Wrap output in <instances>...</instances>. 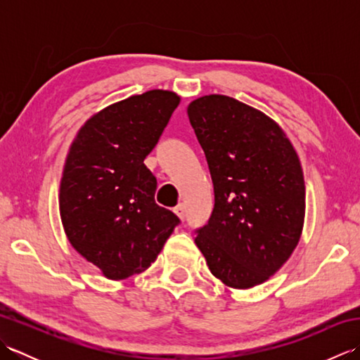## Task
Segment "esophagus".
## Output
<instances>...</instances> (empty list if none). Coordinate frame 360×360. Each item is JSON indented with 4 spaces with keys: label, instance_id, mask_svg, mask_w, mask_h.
I'll list each match as a JSON object with an SVG mask.
<instances>
[{
    "label": "esophagus",
    "instance_id": "esophagus-1",
    "mask_svg": "<svg viewBox=\"0 0 360 360\" xmlns=\"http://www.w3.org/2000/svg\"><path fill=\"white\" fill-rule=\"evenodd\" d=\"M174 213H176V215H178L181 219H184V217H186V205L182 204V202L176 205V207H174Z\"/></svg>",
    "mask_w": 360,
    "mask_h": 360
}]
</instances>
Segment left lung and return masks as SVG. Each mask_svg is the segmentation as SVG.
<instances>
[{
	"label": "left lung",
	"instance_id": "1",
	"mask_svg": "<svg viewBox=\"0 0 360 360\" xmlns=\"http://www.w3.org/2000/svg\"><path fill=\"white\" fill-rule=\"evenodd\" d=\"M187 114L204 150L215 205L195 243L224 285L248 289L277 272L304 219L300 160L283 129L236 98H196Z\"/></svg>",
	"mask_w": 360,
	"mask_h": 360
}]
</instances>
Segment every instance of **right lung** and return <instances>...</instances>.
<instances>
[{
	"label": "right lung",
	"instance_id": "obj_1",
	"mask_svg": "<svg viewBox=\"0 0 360 360\" xmlns=\"http://www.w3.org/2000/svg\"><path fill=\"white\" fill-rule=\"evenodd\" d=\"M179 96L151 89L94 114L72 142L60 182L68 240L106 278L148 269L181 219L155 201L143 159L156 147Z\"/></svg>",
	"mask_w": 360,
	"mask_h": 360
}]
</instances>
